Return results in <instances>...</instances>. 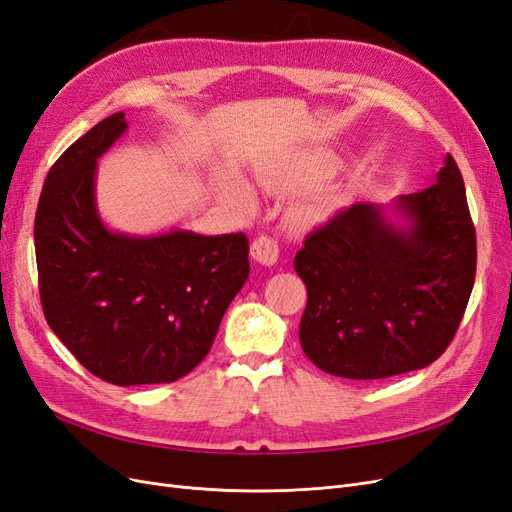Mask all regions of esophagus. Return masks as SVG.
<instances>
[{
    "label": "esophagus",
    "instance_id": "esophagus-1",
    "mask_svg": "<svg viewBox=\"0 0 512 512\" xmlns=\"http://www.w3.org/2000/svg\"><path fill=\"white\" fill-rule=\"evenodd\" d=\"M252 258L256 262H260V265L265 267H271L277 262V256H280V247H277V241H273L271 237L267 235H260L252 241Z\"/></svg>",
    "mask_w": 512,
    "mask_h": 512
}]
</instances>
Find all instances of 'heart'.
<instances>
[{"label":"heart","mask_w":512,"mask_h":512,"mask_svg":"<svg viewBox=\"0 0 512 512\" xmlns=\"http://www.w3.org/2000/svg\"><path fill=\"white\" fill-rule=\"evenodd\" d=\"M333 170H335V164L329 156H294L282 164H277L271 170H265V173L260 175V183H262V188H267V190L294 192V190L312 188V185L331 177ZM224 192L230 200H235L241 209L256 207L254 190L241 179L228 181ZM322 213H324V205L318 203V200H312V203H303L297 211L299 218L307 224L320 220Z\"/></svg>","instance_id":"obj_1"}]
</instances>
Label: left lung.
Instances as JSON below:
<instances>
[{
  "mask_svg": "<svg viewBox=\"0 0 512 512\" xmlns=\"http://www.w3.org/2000/svg\"><path fill=\"white\" fill-rule=\"evenodd\" d=\"M294 269L307 286L301 348L322 371L378 380L436 361L476 275V232L453 156L421 192L333 215L307 235Z\"/></svg>",
  "mask_w": 512,
  "mask_h": 512,
  "instance_id": "obj_1",
  "label": "left lung"
}]
</instances>
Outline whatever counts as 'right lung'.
I'll return each instance as SVG.
<instances>
[{
  "instance_id": "1",
  "label": "right lung",
  "mask_w": 512,
  "mask_h": 512,
  "mask_svg": "<svg viewBox=\"0 0 512 512\" xmlns=\"http://www.w3.org/2000/svg\"><path fill=\"white\" fill-rule=\"evenodd\" d=\"M126 130V113L102 119L46 175L34 224L40 301L53 333L94 376L117 386L175 382L211 350L250 275V243L243 232L108 228L96 168Z\"/></svg>"
}]
</instances>
